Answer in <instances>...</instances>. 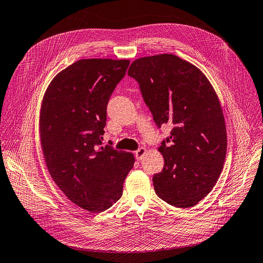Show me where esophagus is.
Segmentation results:
<instances>
[{"label": "esophagus", "instance_id": "1", "mask_svg": "<svg viewBox=\"0 0 263 263\" xmlns=\"http://www.w3.org/2000/svg\"><path fill=\"white\" fill-rule=\"evenodd\" d=\"M146 154V148L145 147H140L139 149H137L135 152V156H136V159L137 160H142L143 157L145 156Z\"/></svg>", "mask_w": 263, "mask_h": 263}]
</instances>
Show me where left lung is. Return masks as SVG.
<instances>
[{
	"mask_svg": "<svg viewBox=\"0 0 263 263\" xmlns=\"http://www.w3.org/2000/svg\"><path fill=\"white\" fill-rule=\"evenodd\" d=\"M127 74L139 83L158 127L173 126L159 147L164 166L153 177L155 192L173 206L193 208L224 164L228 138L218 96L198 67L171 53L137 59Z\"/></svg>",
	"mask_w": 263,
	"mask_h": 263,
	"instance_id": "1",
	"label": "left lung"
}]
</instances>
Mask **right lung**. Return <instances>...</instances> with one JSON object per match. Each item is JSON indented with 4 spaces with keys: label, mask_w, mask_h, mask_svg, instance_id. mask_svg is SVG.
<instances>
[{
    "label": "right lung",
    "mask_w": 263,
    "mask_h": 263,
    "mask_svg": "<svg viewBox=\"0 0 263 263\" xmlns=\"http://www.w3.org/2000/svg\"><path fill=\"white\" fill-rule=\"evenodd\" d=\"M128 65V60H79L52 79L43 97L40 136L47 170L65 196L90 213L116 203L134 167L132 153L101 141L108 100Z\"/></svg>",
    "instance_id": "add662e5"
}]
</instances>
